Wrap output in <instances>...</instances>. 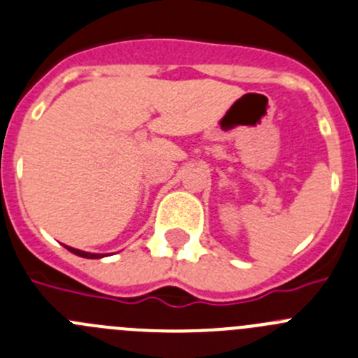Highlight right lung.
I'll return each mask as SVG.
<instances>
[{
	"instance_id": "add662e5",
	"label": "right lung",
	"mask_w": 358,
	"mask_h": 358,
	"mask_svg": "<svg viewBox=\"0 0 358 358\" xmlns=\"http://www.w3.org/2000/svg\"><path fill=\"white\" fill-rule=\"evenodd\" d=\"M66 249L72 252V255H78L81 256V258H88V259H99V258H103V255H93V252H85V250H79V249H73V247H69L65 245Z\"/></svg>"
}]
</instances>
